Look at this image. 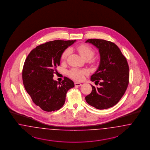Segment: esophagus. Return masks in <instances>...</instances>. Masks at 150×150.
<instances>
[{"instance_id": "esophagus-1", "label": "esophagus", "mask_w": 150, "mask_h": 150, "mask_svg": "<svg viewBox=\"0 0 150 150\" xmlns=\"http://www.w3.org/2000/svg\"><path fill=\"white\" fill-rule=\"evenodd\" d=\"M74 85H75V86H78V87H79V86H81L82 85V84L80 83L76 82V83H74Z\"/></svg>"}]
</instances>
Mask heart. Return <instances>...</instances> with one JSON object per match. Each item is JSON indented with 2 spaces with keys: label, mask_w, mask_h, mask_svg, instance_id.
Masks as SVG:
<instances>
[{
  "label": "heart",
  "mask_w": 150,
  "mask_h": 150,
  "mask_svg": "<svg viewBox=\"0 0 150 150\" xmlns=\"http://www.w3.org/2000/svg\"><path fill=\"white\" fill-rule=\"evenodd\" d=\"M76 49L79 53L81 57L85 59V60L91 59L95 54V51L93 50V49L91 47L86 44H82L77 46L76 47ZM70 52L71 50L69 48L66 49L61 55V60L62 61L65 60L69 55ZM87 71L85 69L73 68L70 71H69L68 73L70 77L77 81H81L83 79L84 76L86 74H87Z\"/></svg>",
  "instance_id": "b5f03b06"
}]
</instances>
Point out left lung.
<instances>
[{"label": "left lung", "mask_w": 150, "mask_h": 150, "mask_svg": "<svg viewBox=\"0 0 150 150\" xmlns=\"http://www.w3.org/2000/svg\"><path fill=\"white\" fill-rule=\"evenodd\" d=\"M96 46L100 55L98 70L91 76V81L100 87L91 85V93L85 97L86 102L100 110L117 104L124 95L129 83V66L125 57L114 43L102 39H88Z\"/></svg>", "instance_id": "left-lung-1"}]
</instances>
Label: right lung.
<instances>
[{
    "instance_id": "add662e5",
    "label": "right lung",
    "mask_w": 150,
    "mask_h": 150,
    "mask_svg": "<svg viewBox=\"0 0 150 150\" xmlns=\"http://www.w3.org/2000/svg\"><path fill=\"white\" fill-rule=\"evenodd\" d=\"M76 40H57L36 46L25 60L22 79L27 92L34 104L45 111L60 109L64 104L67 91L74 82L65 77L62 82L53 79L61 55Z\"/></svg>"
}]
</instances>
